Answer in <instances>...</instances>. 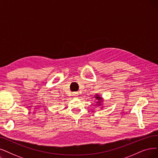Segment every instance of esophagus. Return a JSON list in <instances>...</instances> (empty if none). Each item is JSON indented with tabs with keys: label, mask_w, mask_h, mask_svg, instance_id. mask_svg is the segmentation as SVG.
<instances>
[{
	"label": "esophagus",
	"mask_w": 158,
	"mask_h": 158,
	"mask_svg": "<svg viewBox=\"0 0 158 158\" xmlns=\"http://www.w3.org/2000/svg\"><path fill=\"white\" fill-rule=\"evenodd\" d=\"M77 95H78L77 93H74V97H77Z\"/></svg>",
	"instance_id": "1"
}]
</instances>
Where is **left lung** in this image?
<instances>
[{"label":"left lung","instance_id":"1","mask_svg":"<svg viewBox=\"0 0 158 158\" xmlns=\"http://www.w3.org/2000/svg\"><path fill=\"white\" fill-rule=\"evenodd\" d=\"M96 98H97V100H100H100L102 99V98H101V97H98V96H97V97H96Z\"/></svg>","mask_w":158,"mask_h":158}]
</instances>
